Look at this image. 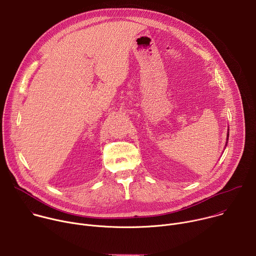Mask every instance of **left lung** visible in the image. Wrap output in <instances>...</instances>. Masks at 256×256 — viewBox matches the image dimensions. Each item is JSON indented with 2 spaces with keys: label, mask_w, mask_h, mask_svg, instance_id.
Masks as SVG:
<instances>
[{
  "label": "left lung",
  "mask_w": 256,
  "mask_h": 256,
  "mask_svg": "<svg viewBox=\"0 0 256 256\" xmlns=\"http://www.w3.org/2000/svg\"><path fill=\"white\" fill-rule=\"evenodd\" d=\"M227 138H229V130H228V134H227ZM227 140H228V138H227ZM227 144H228V142H226V146H227Z\"/></svg>",
  "instance_id": "left-lung-1"
}]
</instances>
